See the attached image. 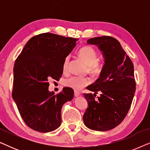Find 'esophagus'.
Wrapping results in <instances>:
<instances>
[{
  "mask_svg": "<svg viewBox=\"0 0 150 150\" xmlns=\"http://www.w3.org/2000/svg\"><path fill=\"white\" fill-rule=\"evenodd\" d=\"M80 94H81V93H80L79 91H74V96H76V97H77V96H80Z\"/></svg>",
  "mask_w": 150,
  "mask_h": 150,
  "instance_id": "1",
  "label": "esophagus"
}]
</instances>
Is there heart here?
<instances>
[{
	"instance_id": "obj_1",
	"label": "heart",
	"mask_w": 150,
	"mask_h": 150,
	"mask_svg": "<svg viewBox=\"0 0 150 150\" xmlns=\"http://www.w3.org/2000/svg\"><path fill=\"white\" fill-rule=\"evenodd\" d=\"M79 55L85 63L87 64L88 71L93 74H98L102 70V64L98 61V53L93 47L85 46L82 47L79 51ZM69 56H67L64 59L62 65L63 72H67L69 68ZM91 83V80L88 77L72 76L67 78L63 82L65 86L70 87L74 90H81L83 87L89 85Z\"/></svg>"
}]
</instances>
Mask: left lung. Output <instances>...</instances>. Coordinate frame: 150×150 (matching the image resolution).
<instances>
[{"label": "left lung", "instance_id": "left-lung-1", "mask_svg": "<svg viewBox=\"0 0 150 150\" xmlns=\"http://www.w3.org/2000/svg\"><path fill=\"white\" fill-rule=\"evenodd\" d=\"M87 42L102 51L104 64L100 77L87 87L94 93H84L88 107L83 122L91 130H110L121 124L130 108L136 90L134 65L119 41L112 37H97ZM98 93L100 96L96 100Z\"/></svg>", "mask_w": 150, "mask_h": 150}]
</instances>
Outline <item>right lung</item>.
Segmentation results:
<instances>
[{
    "mask_svg": "<svg viewBox=\"0 0 150 150\" xmlns=\"http://www.w3.org/2000/svg\"><path fill=\"white\" fill-rule=\"evenodd\" d=\"M79 39L45 33L30 38L16 59L12 98L25 124L33 130L48 132L61 126V108L74 98V90L64 87L55 95L48 81L59 80L64 59Z\"/></svg>",
    "mask_w": 150,
    "mask_h": 150,
    "instance_id": "obj_1",
    "label": "right lung"
}]
</instances>
